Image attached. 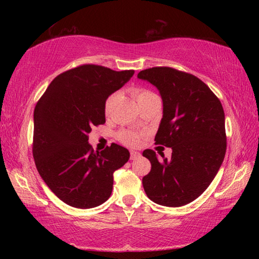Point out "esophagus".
<instances>
[{"mask_svg":"<svg viewBox=\"0 0 259 259\" xmlns=\"http://www.w3.org/2000/svg\"><path fill=\"white\" fill-rule=\"evenodd\" d=\"M140 157V153L136 152V151H131L130 152V160H137Z\"/></svg>","mask_w":259,"mask_h":259,"instance_id":"1","label":"esophagus"}]
</instances>
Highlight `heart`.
<instances>
[{
	"mask_svg": "<svg viewBox=\"0 0 259 259\" xmlns=\"http://www.w3.org/2000/svg\"><path fill=\"white\" fill-rule=\"evenodd\" d=\"M134 94H135L136 99H137L138 102L140 99L148 97V96H151V95H154L153 93H151V91H148L146 89H136L134 91ZM114 97H115V96L113 95L106 100V104H105V112H106V114L109 112V108H111V105L113 103ZM140 137H142V135L134 130H122L119 134V136H117V138H119L120 142L128 146H137L140 143Z\"/></svg>",
	"mask_w": 259,
	"mask_h": 259,
	"instance_id": "heart-1",
	"label": "heart"
}]
</instances>
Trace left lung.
<instances>
[{"instance_id": "obj_1", "label": "left lung", "mask_w": 259, "mask_h": 259, "mask_svg": "<svg viewBox=\"0 0 259 259\" xmlns=\"http://www.w3.org/2000/svg\"><path fill=\"white\" fill-rule=\"evenodd\" d=\"M160 91L163 116L155 144L171 147V159H157L154 151L143 155L152 168L143 178L153 202L182 207L198 199L213 181L226 152L225 114L210 88L194 75L171 67L138 73Z\"/></svg>"}]
</instances>
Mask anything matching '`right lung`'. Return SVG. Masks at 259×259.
I'll return each mask as SVG.
<instances>
[{"mask_svg": "<svg viewBox=\"0 0 259 259\" xmlns=\"http://www.w3.org/2000/svg\"><path fill=\"white\" fill-rule=\"evenodd\" d=\"M134 73L82 65L55 77L35 106V165L48 187L71 207L95 208L108 200L114 171L129 160V151L114 143L95 152L88 135L105 123L106 99Z\"/></svg>", "mask_w": 259, "mask_h": 259, "instance_id": "obj_1", "label": "right lung"}]
</instances>
